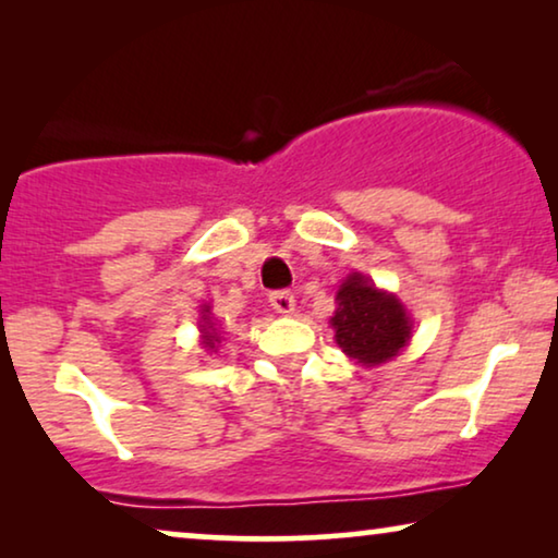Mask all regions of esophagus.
<instances>
[{
	"instance_id": "obj_1",
	"label": "esophagus",
	"mask_w": 558,
	"mask_h": 558,
	"mask_svg": "<svg viewBox=\"0 0 558 558\" xmlns=\"http://www.w3.org/2000/svg\"><path fill=\"white\" fill-rule=\"evenodd\" d=\"M269 302H271V307L279 312V315H292L294 304H296L292 292H274Z\"/></svg>"
}]
</instances>
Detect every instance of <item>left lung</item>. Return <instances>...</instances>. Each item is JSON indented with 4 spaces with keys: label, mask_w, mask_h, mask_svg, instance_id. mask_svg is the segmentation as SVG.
Instances as JSON below:
<instances>
[{
    "label": "left lung",
    "mask_w": 558,
    "mask_h": 558,
    "mask_svg": "<svg viewBox=\"0 0 558 558\" xmlns=\"http://www.w3.org/2000/svg\"><path fill=\"white\" fill-rule=\"evenodd\" d=\"M338 310L330 319L342 353L365 368L391 361L409 345L411 317L396 294L378 289L353 271L338 289Z\"/></svg>",
    "instance_id": "8db88e82"
}]
</instances>
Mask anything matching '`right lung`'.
Masks as SVG:
<instances>
[{
  "label": "right lung",
  "mask_w": 558,
  "mask_h": 558,
  "mask_svg": "<svg viewBox=\"0 0 558 558\" xmlns=\"http://www.w3.org/2000/svg\"><path fill=\"white\" fill-rule=\"evenodd\" d=\"M201 342H203L205 350H210V353H216L218 342H220L218 323L210 317V307H208V304H205L203 312H201Z\"/></svg>",
  "instance_id": "obj_1"
}]
</instances>
